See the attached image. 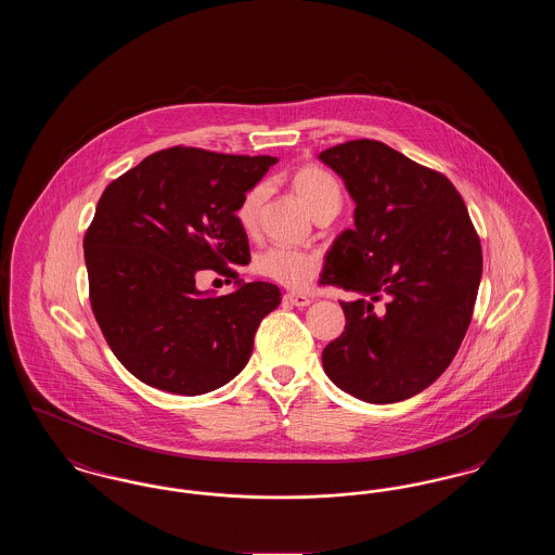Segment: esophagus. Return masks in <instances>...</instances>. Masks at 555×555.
I'll return each instance as SVG.
<instances>
[{"mask_svg":"<svg viewBox=\"0 0 555 555\" xmlns=\"http://www.w3.org/2000/svg\"><path fill=\"white\" fill-rule=\"evenodd\" d=\"M285 301H287L289 306H295V308H306V306L312 304V297L301 295V293H287V295H285Z\"/></svg>","mask_w":555,"mask_h":555,"instance_id":"34e87169","label":"esophagus"}]
</instances>
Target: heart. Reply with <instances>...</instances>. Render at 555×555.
<instances>
[{"instance_id":"heart-1","label":"heart","mask_w":555,"mask_h":555,"mask_svg":"<svg viewBox=\"0 0 555 555\" xmlns=\"http://www.w3.org/2000/svg\"><path fill=\"white\" fill-rule=\"evenodd\" d=\"M289 185L293 193L297 195V199L312 216L328 208L339 210L341 186L328 170L314 164L301 166L291 175ZM262 199H264L262 185L251 186L241 197V204L237 206V222L245 233H251L256 229ZM318 266H320L318 258L312 254H306L299 249H287V247H270L256 258L254 270L279 285L299 289L317 276Z\"/></svg>"}]
</instances>
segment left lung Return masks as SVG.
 Returning a JSON list of instances; mask_svg holds the SVG:
<instances>
[{
	"mask_svg": "<svg viewBox=\"0 0 555 555\" xmlns=\"http://www.w3.org/2000/svg\"><path fill=\"white\" fill-rule=\"evenodd\" d=\"M320 159L356 204L353 229L326 251L322 285L341 301L345 331L322 366L345 393L396 403L433 385L468 331L482 276L480 241L448 177L389 145L358 139Z\"/></svg>",
	"mask_w": 555,
	"mask_h": 555,
	"instance_id": "left-lung-1",
	"label": "left lung"
}]
</instances>
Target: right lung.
I'll use <instances>...</instances> for the list:
<instances>
[{"label":"right lung","mask_w":555,"mask_h":555,"mask_svg":"<svg viewBox=\"0 0 555 555\" xmlns=\"http://www.w3.org/2000/svg\"><path fill=\"white\" fill-rule=\"evenodd\" d=\"M279 159L172 147L112 181L85 235L95 320L120 364L141 383L202 396L249 362L254 335L281 304L272 283L199 291V270L237 276L249 264L241 197Z\"/></svg>","instance_id":"right-lung-1"}]
</instances>
